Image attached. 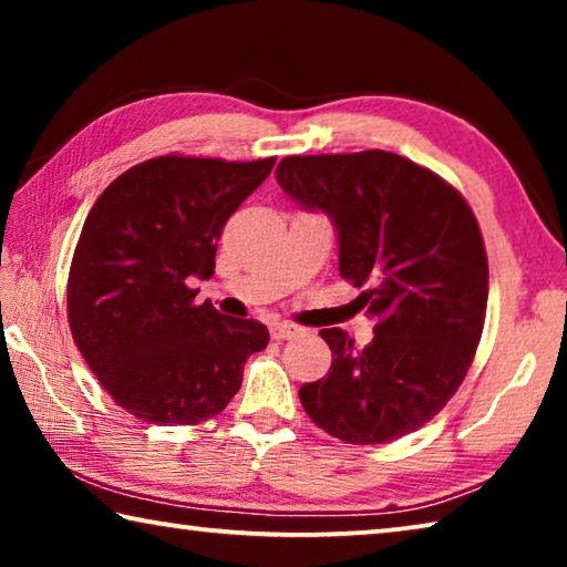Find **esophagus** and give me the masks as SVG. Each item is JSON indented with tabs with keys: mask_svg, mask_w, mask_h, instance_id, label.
Returning a JSON list of instances; mask_svg holds the SVG:
<instances>
[{
	"mask_svg": "<svg viewBox=\"0 0 567 567\" xmlns=\"http://www.w3.org/2000/svg\"><path fill=\"white\" fill-rule=\"evenodd\" d=\"M297 332H300V328H297V324H290V322H272V324H270V334H272V340H287V338H295Z\"/></svg>",
	"mask_w": 567,
	"mask_h": 567,
	"instance_id": "esophagus-1",
	"label": "esophagus"
}]
</instances>
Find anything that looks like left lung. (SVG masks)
I'll use <instances>...</instances> for the list:
<instances>
[{"mask_svg":"<svg viewBox=\"0 0 567 567\" xmlns=\"http://www.w3.org/2000/svg\"><path fill=\"white\" fill-rule=\"evenodd\" d=\"M277 182L332 217L340 275L375 322L358 348L340 328L320 330L330 372L300 388L315 425L350 445L415 433L465 380L487 310V255L467 199L433 169L385 150L292 155Z\"/></svg>","mask_w":567,"mask_h":567,"instance_id":"obj_1","label":"left lung"}]
</instances>
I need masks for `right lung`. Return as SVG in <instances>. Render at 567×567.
Masks as SVG:
<instances>
[{"mask_svg":"<svg viewBox=\"0 0 567 567\" xmlns=\"http://www.w3.org/2000/svg\"><path fill=\"white\" fill-rule=\"evenodd\" d=\"M275 159L152 157L122 172L84 219L66 318L102 388L137 420L197 425L219 415L249 354L270 342L262 322L195 305L189 282L215 275L223 227Z\"/></svg>","mask_w":567,"mask_h":567,"instance_id":"1","label":"right lung"}]
</instances>
